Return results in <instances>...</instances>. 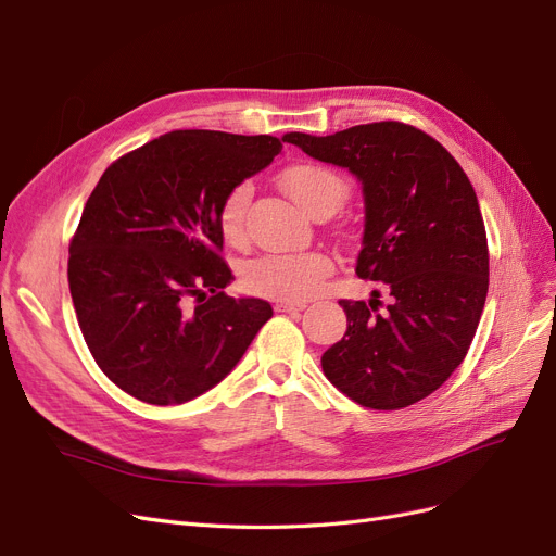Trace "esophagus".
I'll return each instance as SVG.
<instances>
[{
	"mask_svg": "<svg viewBox=\"0 0 556 556\" xmlns=\"http://www.w3.org/2000/svg\"><path fill=\"white\" fill-rule=\"evenodd\" d=\"M274 308L278 313H299V311L306 308V304H304V301H278Z\"/></svg>",
	"mask_w": 556,
	"mask_h": 556,
	"instance_id": "obj_1",
	"label": "esophagus"
}]
</instances>
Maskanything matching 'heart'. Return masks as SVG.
Here are the masks:
<instances>
[{"instance_id": "obj_1", "label": "heart", "mask_w": 556, "mask_h": 556, "mask_svg": "<svg viewBox=\"0 0 556 556\" xmlns=\"http://www.w3.org/2000/svg\"><path fill=\"white\" fill-rule=\"evenodd\" d=\"M282 190L294 204L313 213L319 206L339 208L348 194L345 180L327 166L301 162L280 174ZM252 199V185L248 180L233 185L217 211V225L223 237L231 243L243 239L245 211ZM331 274V262L319 252H299V255H264L250 260L241 271L243 290L257 296L280 301H306L325 288Z\"/></svg>"}]
</instances>
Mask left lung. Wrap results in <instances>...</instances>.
Segmentation results:
<instances>
[{
    "label": "left lung",
    "instance_id": "1",
    "mask_svg": "<svg viewBox=\"0 0 556 556\" xmlns=\"http://www.w3.org/2000/svg\"><path fill=\"white\" fill-rule=\"evenodd\" d=\"M285 139L357 176L366 217L355 271L390 296L339 301L348 331L323 371L364 408L413 406L464 362L484 308L490 250L473 185L439 141L396 121Z\"/></svg>",
    "mask_w": 556,
    "mask_h": 556
}]
</instances>
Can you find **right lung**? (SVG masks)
Here are the masks:
<instances>
[{"instance_id":"1","label":"right lung","mask_w":556,"mask_h":556,"mask_svg":"<svg viewBox=\"0 0 556 556\" xmlns=\"http://www.w3.org/2000/svg\"><path fill=\"white\" fill-rule=\"evenodd\" d=\"M282 141L176 129L99 178L66 276L83 339L123 392L153 406L208 392L274 315L268 301L225 294L231 268L217 211Z\"/></svg>"}]
</instances>
